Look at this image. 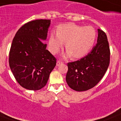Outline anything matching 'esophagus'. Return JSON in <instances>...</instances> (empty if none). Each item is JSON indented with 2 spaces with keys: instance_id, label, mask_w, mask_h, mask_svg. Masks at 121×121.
<instances>
[{
  "instance_id": "obj_1",
  "label": "esophagus",
  "mask_w": 121,
  "mask_h": 121,
  "mask_svg": "<svg viewBox=\"0 0 121 121\" xmlns=\"http://www.w3.org/2000/svg\"><path fill=\"white\" fill-rule=\"evenodd\" d=\"M62 61H58L57 62H56V66H59L61 65H62Z\"/></svg>"
}]
</instances>
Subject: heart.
<instances>
[{
    "instance_id": "1",
    "label": "heart",
    "mask_w": 121,
    "mask_h": 121,
    "mask_svg": "<svg viewBox=\"0 0 121 121\" xmlns=\"http://www.w3.org/2000/svg\"><path fill=\"white\" fill-rule=\"evenodd\" d=\"M56 34L52 32L50 35V51L53 54L57 53L65 43L66 55L72 58L84 56L93 46L96 37V32L92 27L80 26L73 23L59 25Z\"/></svg>"
}]
</instances>
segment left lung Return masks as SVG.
Here are the masks:
<instances>
[{
    "mask_svg": "<svg viewBox=\"0 0 121 121\" xmlns=\"http://www.w3.org/2000/svg\"><path fill=\"white\" fill-rule=\"evenodd\" d=\"M110 51L107 36L98 29L97 44L89 54L74 62L68 63L66 81L71 89L82 92L95 87L109 66Z\"/></svg>",
    "mask_w": 121,
    "mask_h": 121,
    "instance_id": "left-lung-1",
    "label": "left lung"
}]
</instances>
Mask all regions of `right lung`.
<instances>
[{
    "label": "right lung",
    "mask_w": 121,
    "mask_h": 121,
    "mask_svg": "<svg viewBox=\"0 0 121 121\" xmlns=\"http://www.w3.org/2000/svg\"><path fill=\"white\" fill-rule=\"evenodd\" d=\"M50 24V20L28 22L18 29L13 39L9 65L18 84L24 89L43 88L56 66V58L43 42Z\"/></svg>",
    "instance_id": "add662e5"
}]
</instances>
